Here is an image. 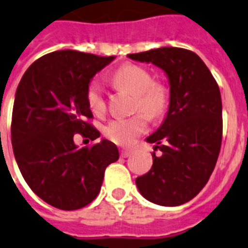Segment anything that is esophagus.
<instances>
[{"instance_id":"esophagus-1","label":"esophagus","mask_w":248,"mask_h":248,"mask_svg":"<svg viewBox=\"0 0 248 248\" xmlns=\"http://www.w3.org/2000/svg\"><path fill=\"white\" fill-rule=\"evenodd\" d=\"M130 153H132V151H130V149H122V151H120V156L125 158V157L130 156Z\"/></svg>"}]
</instances>
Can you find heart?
<instances>
[{"label": "heart", "instance_id": "b5f03b06", "mask_svg": "<svg viewBox=\"0 0 248 248\" xmlns=\"http://www.w3.org/2000/svg\"><path fill=\"white\" fill-rule=\"evenodd\" d=\"M112 82L120 90L136 96V115L110 120L104 128V134L118 146H130L147 130L149 119H157L167 111L171 93L167 85L153 79L152 73L142 65L126 63L112 75ZM86 102L96 115L106 110V100L100 81L92 79L86 87Z\"/></svg>", "mask_w": 248, "mask_h": 248}]
</instances>
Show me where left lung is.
<instances>
[{
  "label": "left lung",
  "mask_w": 248,
  "mask_h": 248,
  "mask_svg": "<svg viewBox=\"0 0 248 248\" xmlns=\"http://www.w3.org/2000/svg\"><path fill=\"white\" fill-rule=\"evenodd\" d=\"M153 63L170 81L169 112L163 124L147 138L156 143L153 165L136 179L139 193L163 206L187 202L206 185L222 146V99L218 83L200 57L191 50L163 46L128 54Z\"/></svg>",
  "instance_id": "left-lung-1"
}]
</instances>
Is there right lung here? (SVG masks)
<instances>
[{
  "label": "right lung",
  "mask_w": 248,
  "mask_h": 248,
  "mask_svg": "<svg viewBox=\"0 0 248 248\" xmlns=\"http://www.w3.org/2000/svg\"><path fill=\"white\" fill-rule=\"evenodd\" d=\"M114 59L76 50L43 55L22 76L12 109L11 142L20 172L36 195L61 210L89 205L101 189L104 173L119 158L114 143L77 148L76 134L95 140L100 132L86 87Z\"/></svg>",
  "instance_id": "right-lung-1"
}]
</instances>
